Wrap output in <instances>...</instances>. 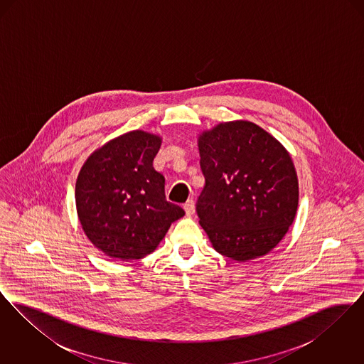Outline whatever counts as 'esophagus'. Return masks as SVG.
Here are the masks:
<instances>
[{"instance_id": "esophagus-1", "label": "esophagus", "mask_w": 364, "mask_h": 364, "mask_svg": "<svg viewBox=\"0 0 364 364\" xmlns=\"http://www.w3.org/2000/svg\"><path fill=\"white\" fill-rule=\"evenodd\" d=\"M184 210H186V214L191 217L193 213H195V203L192 199H188L186 203H184Z\"/></svg>"}]
</instances>
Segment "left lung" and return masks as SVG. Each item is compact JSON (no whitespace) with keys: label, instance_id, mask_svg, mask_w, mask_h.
<instances>
[{"label":"left lung","instance_id":"1","mask_svg":"<svg viewBox=\"0 0 364 364\" xmlns=\"http://www.w3.org/2000/svg\"><path fill=\"white\" fill-rule=\"evenodd\" d=\"M198 147L206 183L196 211L213 248L237 262L269 254L292 225L299 205L288 150L245 120L203 131Z\"/></svg>","mask_w":364,"mask_h":364}]
</instances>
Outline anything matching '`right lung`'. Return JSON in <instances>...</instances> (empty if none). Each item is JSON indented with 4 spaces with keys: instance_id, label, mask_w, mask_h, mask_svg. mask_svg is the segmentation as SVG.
<instances>
[{
    "instance_id": "add662e5",
    "label": "right lung",
    "mask_w": 364,
    "mask_h": 364,
    "mask_svg": "<svg viewBox=\"0 0 364 364\" xmlns=\"http://www.w3.org/2000/svg\"><path fill=\"white\" fill-rule=\"evenodd\" d=\"M159 135L131 131L88 156L75 187L76 211L88 240L116 259H140L162 242L184 210L165 198L153 166Z\"/></svg>"
}]
</instances>
